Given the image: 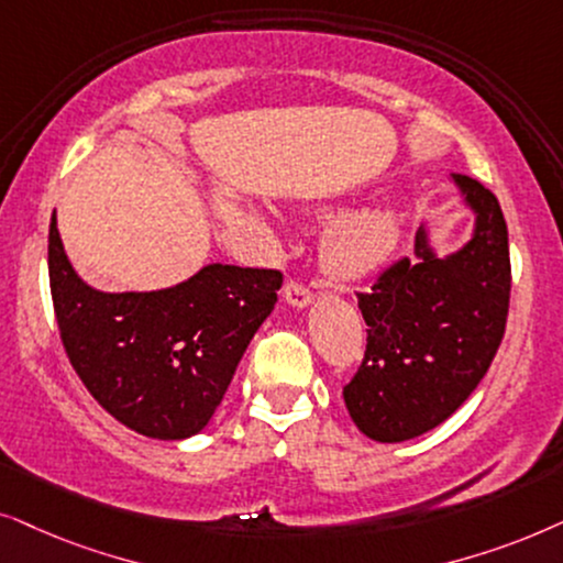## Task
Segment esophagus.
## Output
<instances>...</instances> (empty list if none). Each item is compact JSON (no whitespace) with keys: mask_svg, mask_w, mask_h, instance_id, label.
Wrapping results in <instances>:
<instances>
[{"mask_svg":"<svg viewBox=\"0 0 563 563\" xmlns=\"http://www.w3.org/2000/svg\"><path fill=\"white\" fill-rule=\"evenodd\" d=\"M283 301H286L288 306H294V309H306L313 301L311 290L303 286V283H296L290 280L286 283V288H283Z\"/></svg>","mask_w":563,"mask_h":563,"instance_id":"esophagus-1","label":"esophagus"}]
</instances>
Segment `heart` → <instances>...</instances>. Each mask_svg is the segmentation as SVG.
Instances as JSON below:
<instances>
[{"label": "heart", "instance_id": "b5f03b06", "mask_svg": "<svg viewBox=\"0 0 563 563\" xmlns=\"http://www.w3.org/2000/svg\"><path fill=\"white\" fill-rule=\"evenodd\" d=\"M399 244V219L388 208L342 216L321 239V260L336 280H357L384 265Z\"/></svg>", "mask_w": 563, "mask_h": 563}]
</instances>
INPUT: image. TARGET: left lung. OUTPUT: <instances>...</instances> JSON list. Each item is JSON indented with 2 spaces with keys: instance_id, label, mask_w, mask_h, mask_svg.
I'll return each instance as SVG.
<instances>
[{
  "instance_id": "obj_1",
  "label": "left lung",
  "mask_w": 563,
  "mask_h": 563,
  "mask_svg": "<svg viewBox=\"0 0 563 563\" xmlns=\"http://www.w3.org/2000/svg\"><path fill=\"white\" fill-rule=\"evenodd\" d=\"M474 211V234L440 257L422 223L415 257L394 262L357 294L368 344L344 404L357 430L404 443L445 422L486 376L509 311V242L499 200L482 183L451 175Z\"/></svg>"
}]
</instances>
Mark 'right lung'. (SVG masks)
<instances>
[{
  "mask_svg": "<svg viewBox=\"0 0 563 563\" xmlns=\"http://www.w3.org/2000/svg\"><path fill=\"white\" fill-rule=\"evenodd\" d=\"M48 277L58 332L81 384L120 424L156 440L203 430L283 286L277 269L213 262L172 288L104 294L71 267L56 211Z\"/></svg>",
  "mask_w": 563,
  "mask_h": 563,
  "instance_id": "obj_1",
  "label": "right lung"
}]
</instances>
